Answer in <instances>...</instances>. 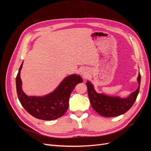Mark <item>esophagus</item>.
Returning a JSON list of instances; mask_svg holds the SVG:
<instances>
[{
    "instance_id": "34e87169",
    "label": "esophagus",
    "mask_w": 151,
    "mask_h": 151,
    "mask_svg": "<svg viewBox=\"0 0 151 151\" xmlns=\"http://www.w3.org/2000/svg\"><path fill=\"white\" fill-rule=\"evenodd\" d=\"M81 74L83 75V76H86V72H81Z\"/></svg>"
}]
</instances>
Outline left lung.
Returning a JSON list of instances; mask_svg holds the SVG:
<instances>
[{"instance_id": "8db88e82", "label": "left lung", "mask_w": 151, "mask_h": 151, "mask_svg": "<svg viewBox=\"0 0 151 151\" xmlns=\"http://www.w3.org/2000/svg\"><path fill=\"white\" fill-rule=\"evenodd\" d=\"M141 76L139 73L138 88L127 98L111 96L103 93H98L90 81L86 83L91 104L100 115L104 117L117 116L126 113L135 103L139 93Z\"/></svg>"}]
</instances>
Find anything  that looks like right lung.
<instances>
[{
	"label": "right lung",
	"instance_id": "1",
	"mask_svg": "<svg viewBox=\"0 0 151 151\" xmlns=\"http://www.w3.org/2000/svg\"><path fill=\"white\" fill-rule=\"evenodd\" d=\"M23 62L16 77L17 97L21 105L31 115L43 120H55L64 115L68 107L70 96L75 86L83 82L82 77L76 74L68 76L53 92L43 96H29L22 89L20 77Z\"/></svg>",
	"mask_w": 151,
	"mask_h": 151
}]
</instances>
